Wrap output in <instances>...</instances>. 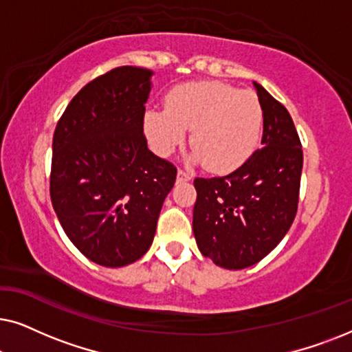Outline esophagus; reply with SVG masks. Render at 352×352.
I'll return each mask as SVG.
<instances>
[{
  "mask_svg": "<svg viewBox=\"0 0 352 352\" xmlns=\"http://www.w3.org/2000/svg\"><path fill=\"white\" fill-rule=\"evenodd\" d=\"M192 179V173L189 171H184V170H179L177 171V181H182V182H187Z\"/></svg>",
  "mask_w": 352,
  "mask_h": 352,
  "instance_id": "esophagus-1",
  "label": "esophagus"
}]
</instances>
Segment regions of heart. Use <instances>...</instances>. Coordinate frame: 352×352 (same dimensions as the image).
Returning a JSON list of instances; mask_svg holds the SVG:
<instances>
[{"mask_svg": "<svg viewBox=\"0 0 352 352\" xmlns=\"http://www.w3.org/2000/svg\"><path fill=\"white\" fill-rule=\"evenodd\" d=\"M263 105L253 91H239L219 81L177 86L166 109L144 115L148 144L160 157L181 146L190 129L194 158L211 171H232L252 157L263 133Z\"/></svg>", "mask_w": 352, "mask_h": 352, "instance_id": "obj_1", "label": "heart"}]
</instances>
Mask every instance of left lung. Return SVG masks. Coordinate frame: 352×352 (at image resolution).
<instances>
[{
	"label": "left lung",
	"instance_id": "obj_1",
	"mask_svg": "<svg viewBox=\"0 0 352 352\" xmlns=\"http://www.w3.org/2000/svg\"><path fill=\"white\" fill-rule=\"evenodd\" d=\"M263 105V147L228 176L195 177L192 229L216 266L243 269L280 243L296 216L301 141L288 110L254 83Z\"/></svg>",
	"mask_w": 352,
	"mask_h": 352
}]
</instances>
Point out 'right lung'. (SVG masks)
<instances>
[{"instance_id":"1","label":"right lung","mask_w":352,"mask_h":352,"mask_svg":"<svg viewBox=\"0 0 352 352\" xmlns=\"http://www.w3.org/2000/svg\"><path fill=\"white\" fill-rule=\"evenodd\" d=\"M151 76L123 65L89 81L52 138V206L72 243L105 267L146 254L176 181V166L153 155L144 136Z\"/></svg>"}]
</instances>
